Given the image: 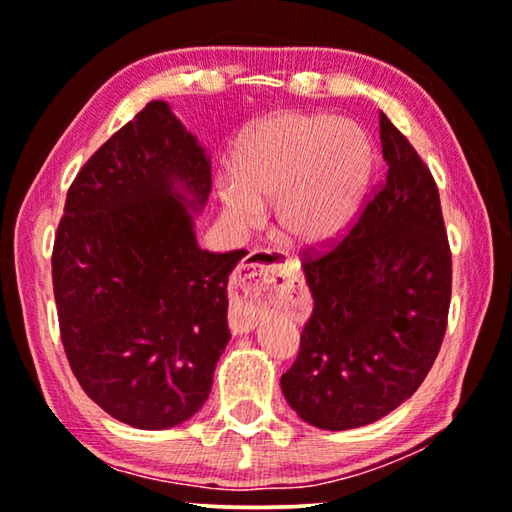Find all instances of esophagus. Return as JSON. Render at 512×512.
<instances>
[{
    "instance_id": "34e87169",
    "label": "esophagus",
    "mask_w": 512,
    "mask_h": 512,
    "mask_svg": "<svg viewBox=\"0 0 512 512\" xmlns=\"http://www.w3.org/2000/svg\"><path fill=\"white\" fill-rule=\"evenodd\" d=\"M289 287V273L282 259L271 253H255L241 262L230 292V329L234 333L253 331L262 312L282 299Z\"/></svg>"
}]
</instances>
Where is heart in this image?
Wrapping results in <instances>:
<instances>
[{"mask_svg":"<svg viewBox=\"0 0 512 512\" xmlns=\"http://www.w3.org/2000/svg\"><path fill=\"white\" fill-rule=\"evenodd\" d=\"M375 170L363 126L326 112H278L250 124L234 147L216 195L223 220L246 232L276 204L282 241L317 250L338 241L361 216Z\"/></svg>","mask_w":512,"mask_h":512,"instance_id":"obj_1","label":"heart"}]
</instances>
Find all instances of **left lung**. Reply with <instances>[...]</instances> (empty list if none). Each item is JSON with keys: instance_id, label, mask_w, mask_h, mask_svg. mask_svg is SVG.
<instances>
[{"instance_id": "8db88e82", "label": "left lung", "mask_w": 512, "mask_h": 512, "mask_svg": "<svg viewBox=\"0 0 512 512\" xmlns=\"http://www.w3.org/2000/svg\"><path fill=\"white\" fill-rule=\"evenodd\" d=\"M379 137L384 186L338 246L303 259L315 308L280 386L319 430L391 414L423 384L446 333L453 273L437 183L384 112Z\"/></svg>"}]
</instances>
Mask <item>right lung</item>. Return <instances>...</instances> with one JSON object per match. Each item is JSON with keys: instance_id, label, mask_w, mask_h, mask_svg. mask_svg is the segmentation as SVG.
I'll return each instance as SVG.
<instances>
[{"instance_id": "right-lung-1", "label": "right lung", "mask_w": 512, "mask_h": 512, "mask_svg": "<svg viewBox=\"0 0 512 512\" xmlns=\"http://www.w3.org/2000/svg\"><path fill=\"white\" fill-rule=\"evenodd\" d=\"M209 193L207 149L165 101L68 188L52 250L61 342L82 391L137 430L195 416L230 342L227 278L246 253L200 248L193 216Z\"/></svg>"}]
</instances>
